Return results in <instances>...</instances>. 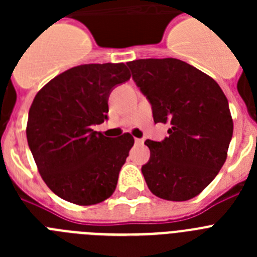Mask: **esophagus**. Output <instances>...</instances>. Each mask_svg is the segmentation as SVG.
Listing matches in <instances>:
<instances>
[{
	"instance_id": "obj_1",
	"label": "esophagus",
	"mask_w": 257,
	"mask_h": 257,
	"mask_svg": "<svg viewBox=\"0 0 257 257\" xmlns=\"http://www.w3.org/2000/svg\"><path fill=\"white\" fill-rule=\"evenodd\" d=\"M136 144H143L144 143V139H135Z\"/></svg>"
}]
</instances>
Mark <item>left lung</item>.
<instances>
[{
	"mask_svg": "<svg viewBox=\"0 0 257 257\" xmlns=\"http://www.w3.org/2000/svg\"><path fill=\"white\" fill-rule=\"evenodd\" d=\"M152 106L154 123H169L162 142L147 140L151 158L142 167L154 196L188 201L216 178L233 136L228 99L211 77L179 59L127 63Z\"/></svg>",
	"mask_w": 257,
	"mask_h": 257,
	"instance_id": "obj_1",
	"label": "left lung"
}]
</instances>
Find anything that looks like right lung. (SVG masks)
Segmentation results:
<instances>
[{
    "mask_svg": "<svg viewBox=\"0 0 257 257\" xmlns=\"http://www.w3.org/2000/svg\"><path fill=\"white\" fill-rule=\"evenodd\" d=\"M130 77L123 63L83 64L56 76L36 95L27 140L41 176L60 198L96 205L115 190L134 138H106L94 126L108 119L109 95Z\"/></svg>",
    "mask_w": 257,
    "mask_h": 257,
    "instance_id": "right-lung-1",
    "label": "right lung"
}]
</instances>
